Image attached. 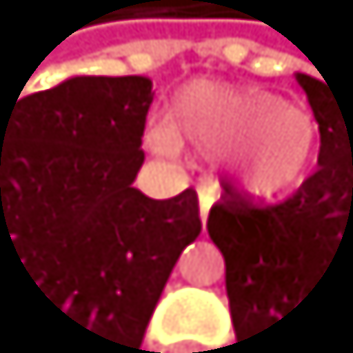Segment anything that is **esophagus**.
I'll use <instances>...</instances> for the list:
<instances>
[{"label":"esophagus","instance_id":"1","mask_svg":"<svg viewBox=\"0 0 353 353\" xmlns=\"http://www.w3.org/2000/svg\"><path fill=\"white\" fill-rule=\"evenodd\" d=\"M200 221H206V215H209V209H212V203H215V194L209 188H200Z\"/></svg>","mask_w":353,"mask_h":353}]
</instances>
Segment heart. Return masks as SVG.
Segmentation results:
<instances>
[{
	"mask_svg": "<svg viewBox=\"0 0 353 353\" xmlns=\"http://www.w3.org/2000/svg\"><path fill=\"white\" fill-rule=\"evenodd\" d=\"M156 153L221 159L233 185L254 200H286L313 179L321 159L319 120L263 88L194 82L179 90L168 129L150 135Z\"/></svg>",
	"mask_w": 353,
	"mask_h": 353,
	"instance_id": "1",
	"label": "heart"
}]
</instances>
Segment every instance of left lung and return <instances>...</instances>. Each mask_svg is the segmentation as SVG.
<instances>
[{
	"mask_svg": "<svg viewBox=\"0 0 353 353\" xmlns=\"http://www.w3.org/2000/svg\"><path fill=\"white\" fill-rule=\"evenodd\" d=\"M295 79L321 129L313 179L274 206L224 185L206 221L227 265L233 348L245 353L263 351L265 330L295 316L327 280L353 274V85Z\"/></svg>",
	"mask_w": 353,
	"mask_h": 353,
	"instance_id": "1",
	"label": "left lung"
}]
</instances>
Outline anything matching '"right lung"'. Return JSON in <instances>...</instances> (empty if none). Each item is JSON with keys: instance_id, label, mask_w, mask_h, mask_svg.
I'll return each mask as SVG.
<instances>
[{"instance_id": "right-lung-1", "label": "right lung", "mask_w": 353, "mask_h": 353, "mask_svg": "<svg viewBox=\"0 0 353 353\" xmlns=\"http://www.w3.org/2000/svg\"><path fill=\"white\" fill-rule=\"evenodd\" d=\"M19 94L0 97V283L28 295L61 353L141 351L200 236L191 188L170 200L132 188L153 82L73 76Z\"/></svg>"}]
</instances>
